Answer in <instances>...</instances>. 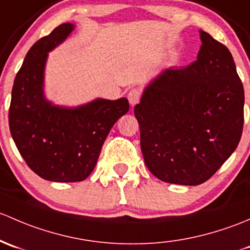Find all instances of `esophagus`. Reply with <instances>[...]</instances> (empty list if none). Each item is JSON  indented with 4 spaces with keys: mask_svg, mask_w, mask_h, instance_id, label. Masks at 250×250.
I'll return each mask as SVG.
<instances>
[{
    "mask_svg": "<svg viewBox=\"0 0 250 250\" xmlns=\"http://www.w3.org/2000/svg\"><path fill=\"white\" fill-rule=\"evenodd\" d=\"M140 99H141V90H138L137 87H133V89H131L130 91L127 92V100L128 102H130L131 106H135L136 104H138V102H140Z\"/></svg>",
    "mask_w": 250,
    "mask_h": 250,
    "instance_id": "1",
    "label": "esophagus"
}]
</instances>
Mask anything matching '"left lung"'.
I'll return each mask as SVG.
<instances>
[{"label":"left lung","mask_w":250,"mask_h":250,"mask_svg":"<svg viewBox=\"0 0 250 250\" xmlns=\"http://www.w3.org/2000/svg\"><path fill=\"white\" fill-rule=\"evenodd\" d=\"M197 60L168 68L135 106L141 149L163 182L199 185L235 151L244 122V90L229 49L200 30Z\"/></svg>","instance_id":"8db88e82"}]
</instances>
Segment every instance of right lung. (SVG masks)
Returning <instances> with one entry per match:
<instances>
[{"label": "right lung", "instance_id": "obj_1", "mask_svg": "<svg viewBox=\"0 0 250 250\" xmlns=\"http://www.w3.org/2000/svg\"><path fill=\"white\" fill-rule=\"evenodd\" d=\"M59 25L27 51L14 79L9 128L27 166L50 182H82L95 168L113 125L128 110L127 99L95 100L77 108L53 106L43 95L48 51L72 32Z\"/></svg>", "mask_w": 250, "mask_h": 250}]
</instances>
